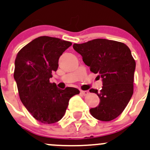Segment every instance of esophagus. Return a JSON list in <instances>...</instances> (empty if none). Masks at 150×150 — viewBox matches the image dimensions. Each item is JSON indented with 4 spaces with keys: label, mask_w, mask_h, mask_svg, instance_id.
Instances as JSON below:
<instances>
[{
    "label": "esophagus",
    "mask_w": 150,
    "mask_h": 150,
    "mask_svg": "<svg viewBox=\"0 0 150 150\" xmlns=\"http://www.w3.org/2000/svg\"><path fill=\"white\" fill-rule=\"evenodd\" d=\"M80 93H81L82 96H87V95H88L89 92L87 91V90H81Z\"/></svg>",
    "instance_id": "esophagus-1"
}]
</instances>
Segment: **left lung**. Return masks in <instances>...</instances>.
Masks as SVG:
<instances>
[{
  "label": "left lung",
  "instance_id": "left-lung-1",
  "mask_svg": "<svg viewBox=\"0 0 150 150\" xmlns=\"http://www.w3.org/2000/svg\"><path fill=\"white\" fill-rule=\"evenodd\" d=\"M73 48L81 54L90 71L102 79L100 91L90 90L100 98L98 106L90 109V114L100 121L108 122L117 118L133 93L136 62L130 49L123 43L103 38L74 44Z\"/></svg>",
  "mask_w": 150,
  "mask_h": 150
}]
</instances>
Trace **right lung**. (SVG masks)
Wrapping results in <instances>:
<instances>
[{
    "label": "right lung",
    "instance_id": "add662e5",
    "mask_svg": "<svg viewBox=\"0 0 150 150\" xmlns=\"http://www.w3.org/2000/svg\"><path fill=\"white\" fill-rule=\"evenodd\" d=\"M71 42L40 36L21 49L14 62V78L22 103L33 117L44 124L58 122L66 113L69 100L79 93L74 87L58 88L50 83L60 56Z\"/></svg>",
    "mask_w": 150,
    "mask_h": 150
}]
</instances>
